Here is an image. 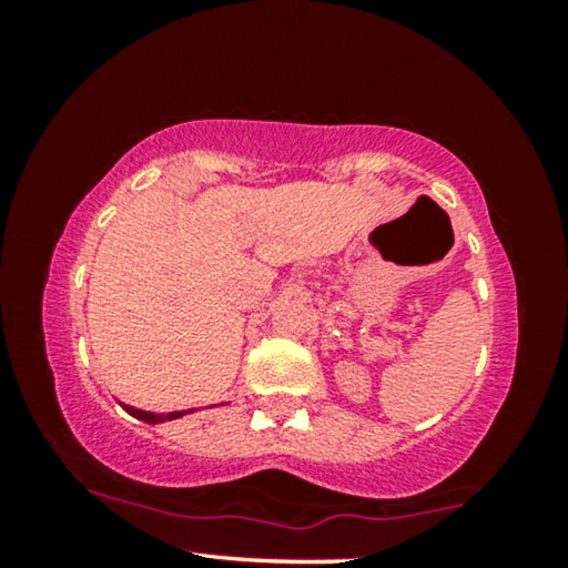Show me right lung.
<instances>
[{
    "label": "right lung",
    "mask_w": 568,
    "mask_h": 568,
    "mask_svg": "<svg viewBox=\"0 0 568 568\" xmlns=\"http://www.w3.org/2000/svg\"><path fill=\"white\" fill-rule=\"evenodd\" d=\"M124 410L130 413V416L145 420V423H165V420H175L180 416H185V413H192V410H175V413H148V410H138L132 406H122Z\"/></svg>",
    "instance_id": "add662e5"
}]
</instances>
